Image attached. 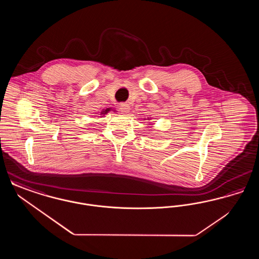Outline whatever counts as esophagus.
I'll list each match as a JSON object with an SVG mask.
<instances>
[{"label": "esophagus", "instance_id": "34e87169", "mask_svg": "<svg viewBox=\"0 0 259 259\" xmlns=\"http://www.w3.org/2000/svg\"><path fill=\"white\" fill-rule=\"evenodd\" d=\"M129 109H130V108H129V105H128V104H125V103L121 104V105H120V108H119V110H120V111H121L122 113H127V112L129 111Z\"/></svg>", "mask_w": 259, "mask_h": 259}]
</instances>
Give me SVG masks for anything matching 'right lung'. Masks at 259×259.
I'll use <instances>...</instances> for the list:
<instances>
[{
    "label": "right lung",
    "mask_w": 259,
    "mask_h": 259,
    "mask_svg": "<svg viewBox=\"0 0 259 259\" xmlns=\"http://www.w3.org/2000/svg\"><path fill=\"white\" fill-rule=\"evenodd\" d=\"M110 111H111V109H110V108H108L107 110H105V111H102L101 113H102V114H106V113H108V112H109Z\"/></svg>",
    "instance_id": "add662e5"
}]
</instances>
